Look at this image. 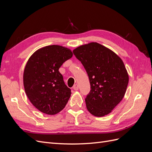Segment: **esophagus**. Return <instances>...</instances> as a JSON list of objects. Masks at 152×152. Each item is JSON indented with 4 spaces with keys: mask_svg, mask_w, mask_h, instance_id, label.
Listing matches in <instances>:
<instances>
[{
    "mask_svg": "<svg viewBox=\"0 0 152 152\" xmlns=\"http://www.w3.org/2000/svg\"><path fill=\"white\" fill-rule=\"evenodd\" d=\"M73 89L75 90V91H77L78 89H79V86H78V84H74V86H73Z\"/></svg>",
    "mask_w": 152,
    "mask_h": 152,
    "instance_id": "34e87169",
    "label": "esophagus"
}]
</instances>
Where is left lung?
Instances as JSON below:
<instances>
[{"label": "left lung", "mask_w": 152, "mask_h": 152, "mask_svg": "<svg viewBox=\"0 0 152 152\" xmlns=\"http://www.w3.org/2000/svg\"><path fill=\"white\" fill-rule=\"evenodd\" d=\"M88 75L91 91L86 107L96 117L108 115L125 95L129 76L121 58L97 42L80 45L73 50Z\"/></svg>", "instance_id": "8db88e82"}]
</instances>
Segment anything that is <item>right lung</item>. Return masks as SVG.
<instances>
[{
	"mask_svg": "<svg viewBox=\"0 0 152 152\" xmlns=\"http://www.w3.org/2000/svg\"><path fill=\"white\" fill-rule=\"evenodd\" d=\"M72 56L70 49L52 45L36 50L27 61L23 73L25 91L41 112L56 114L70 98L71 89L65 85L59 68Z\"/></svg>",
	"mask_w": 152,
	"mask_h": 152,
	"instance_id": "add662e5",
	"label": "right lung"
}]
</instances>
